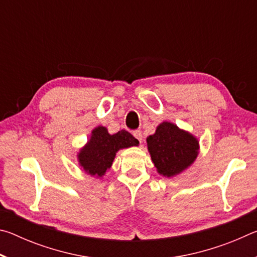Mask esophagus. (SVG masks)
<instances>
[{
	"label": "esophagus",
	"instance_id": "1",
	"mask_svg": "<svg viewBox=\"0 0 257 257\" xmlns=\"http://www.w3.org/2000/svg\"><path fill=\"white\" fill-rule=\"evenodd\" d=\"M133 134H134L135 138H136L139 143H142V141H143V134H142L141 130H135Z\"/></svg>",
	"mask_w": 257,
	"mask_h": 257
}]
</instances>
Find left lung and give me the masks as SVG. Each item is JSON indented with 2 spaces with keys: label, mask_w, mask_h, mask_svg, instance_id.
<instances>
[{
  "label": "left lung",
  "mask_w": 257,
  "mask_h": 257,
  "mask_svg": "<svg viewBox=\"0 0 257 257\" xmlns=\"http://www.w3.org/2000/svg\"><path fill=\"white\" fill-rule=\"evenodd\" d=\"M152 161L159 173L176 176L194 162L198 153V142L171 122L161 123L154 135L147 138Z\"/></svg>",
  "instance_id": "obj_1"
}]
</instances>
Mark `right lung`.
Wrapping results in <instances>:
<instances>
[{
  "label": "right lung",
  "mask_w": 257,
  "mask_h": 257,
  "mask_svg": "<svg viewBox=\"0 0 257 257\" xmlns=\"http://www.w3.org/2000/svg\"><path fill=\"white\" fill-rule=\"evenodd\" d=\"M138 144L139 142L127 130L110 135L105 127H97L92 132V137L80 151L78 159L87 173L102 177L112 165L116 152Z\"/></svg>",
  "instance_id": "obj_1"
}]
</instances>
